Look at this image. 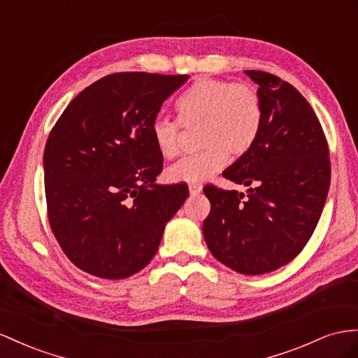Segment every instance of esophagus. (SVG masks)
Segmentation results:
<instances>
[{
	"label": "esophagus",
	"instance_id": "obj_1",
	"mask_svg": "<svg viewBox=\"0 0 358 358\" xmlns=\"http://www.w3.org/2000/svg\"><path fill=\"white\" fill-rule=\"evenodd\" d=\"M201 189H203L201 185H189V194L191 196H197V194H200Z\"/></svg>",
	"mask_w": 358,
	"mask_h": 358
}]
</instances>
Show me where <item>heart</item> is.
<instances>
[{
	"mask_svg": "<svg viewBox=\"0 0 358 358\" xmlns=\"http://www.w3.org/2000/svg\"><path fill=\"white\" fill-rule=\"evenodd\" d=\"M178 119L158 117L150 134L164 158L180 150L182 127L199 131L196 155L171 166L166 176L173 183L199 185L226 166L227 157L241 158L255 146L262 129L264 107L253 85L217 78H199L176 101Z\"/></svg>",
	"mask_w": 358,
	"mask_h": 358,
	"instance_id": "b5f03b06",
	"label": "heart"
}]
</instances>
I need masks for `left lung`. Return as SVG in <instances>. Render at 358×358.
<instances>
[{"label": "left lung", "instance_id": "8db88e82", "mask_svg": "<svg viewBox=\"0 0 358 358\" xmlns=\"http://www.w3.org/2000/svg\"><path fill=\"white\" fill-rule=\"evenodd\" d=\"M257 85L264 122L255 146L223 176L247 194L205 187L210 212L203 236L210 253L245 275L271 273L312 238L330 188L328 144L313 108L278 76L245 71Z\"/></svg>", "mask_w": 358, "mask_h": 358}]
</instances>
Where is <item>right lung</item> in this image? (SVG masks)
<instances>
[{"mask_svg":"<svg viewBox=\"0 0 358 358\" xmlns=\"http://www.w3.org/2000/svg\"><path fill=\"white\" fill-rule=\"evenodd\" d=\"M188 75L122 72L84 89L57 120L43 153L48 218L73 265L127 278L159 247L188 188L157 185L162 155L150 127Z\"/></svg>","mask_w":358,"mask_h":358,"instance_id":"right-lung-1","label":"right lung"}]
</instances>
